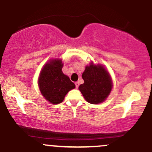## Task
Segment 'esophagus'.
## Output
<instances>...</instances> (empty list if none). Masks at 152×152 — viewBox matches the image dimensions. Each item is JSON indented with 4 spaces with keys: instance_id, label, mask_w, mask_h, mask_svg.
Instances as JSON below:
<instances>
[{
    "instance_id": "34e87169",
    "label": "esophagus",
    "mask_w": 152,
    "mask_h": 152,
    "mask_svg": "<svg viewBox=\"0 0 152 152\" xmlns=\"http://www.w3.org/2000/svg\"><path fill=\"white\" fill-rule=\"evenodd\" d=\"M75 85H76V88H78V86H79V83H78V82H76V83H75Z\"/></svg>"
}]
</instances>
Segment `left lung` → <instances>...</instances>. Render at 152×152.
Instances as JSON below:
<instances>
[{"label":"left lung","mask_w":152,"mask_h":152,"mask_svg":"<svg viewBox=\"0 0 152 152\" xmlns=\"http://www.w3.org/2000/svg\"><path fill=\"white\" fill-rule=\"evenodd\" d=\"M84 83L78 89L87 102L98 104L104 102L111 93L113 87L111 76L105 66L91 62L82 74Z\"/></svg>","instance_id":"obj_1"}]
</instances>
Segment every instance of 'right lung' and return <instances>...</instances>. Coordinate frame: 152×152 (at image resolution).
I'll use <instances>...</instances> for the list:
<instances>
[{"label": "right lung", "instance_id": "add662e5", "mask_svg": "<svg viewBox=\"0 0 152 152\" xmlns=\"http://www.w3.org/2000/svg\"><path fill=\"white\" fill-rule=\"evenodd\" d=\"M63 66L61 59H50L43 66L38 79L41 94L52 104L61 103L68 92L76 87L69 76L63 73Z\"/></svg>", "mask_w": 152, "mask_h": 152}]
</instances>
